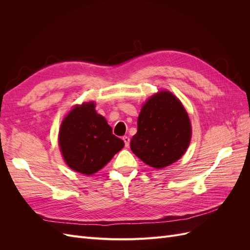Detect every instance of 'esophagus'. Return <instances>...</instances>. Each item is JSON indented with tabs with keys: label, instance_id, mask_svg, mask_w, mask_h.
<instances>
[{
	"label": "esophagus",
	"instance_id": "esophagus-1",
	"mask_svg": "<svg viewBox=\"0 0 250 250\" xmlns=\"http://www.w3.org/2000/svg\"><path fill=\"white\" fill-rule=\"evenodd\" d=\"M123 141L125 143V147H128L129 146V143H130V139L128 137H123Z\"/></svg>",
	"mask_w": 250,
	"mask_h": 250
}]
</instances>
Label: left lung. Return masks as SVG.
<instances>
[{"instance_id": "left-lung-1", "label": "left lung", "mask_w": 250, "mask_h": 250, "mask_svg": "<svg viewBox=\"0 0 250 250\" xmlns=\"http://www.w3.org/2000/svg\"><path fill=\"white\" fill-rule=\"evenodd\" d=\"M191 139L192 125L184 104L173 93L161 89L142 105L130 148L146 165L163 169L186 153Z\"/></svg>"}]
</instances>
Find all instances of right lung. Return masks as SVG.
Returning <instances> with one entry per match:
<instances>
[{"mask_svg": "<svg viewBox=\"0 0 250 250\" xmlns=\"http://www.w3.org/2000/svg\"><path fill=\"white\" fill-rule=\"evenodd\" d=\"M96 102L74 105L60 124L58 145L64 163L83 175H93L124 147L112 134L106 119L96 111Z\"/></svg>", "mask_w": 250, "mask_h": 250, "instance_id": "1", "label": "right lung"}]
</instances>
